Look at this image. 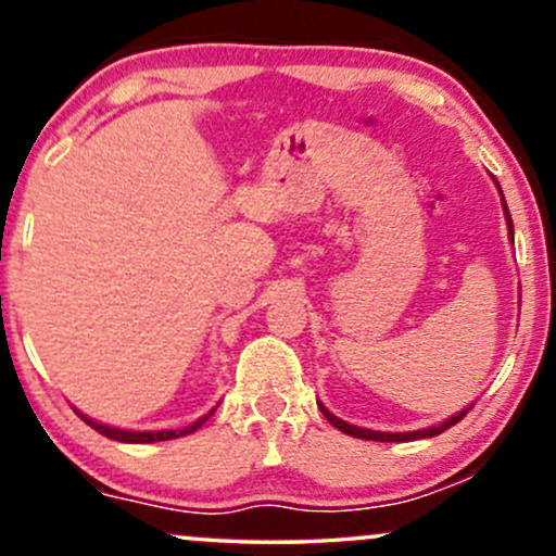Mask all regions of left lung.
<instances>
[{
    "label": "left lung",
    "instance_id": "left-lung-1",
    "mask_svg": "<svg viewBox=\"0 0 556 556\" xmlns=\"http://www.w3.org/2000/svg\"><path fill=\"white\" fill-rule=\"evenodd\" d=\"M494 182H496V180H494ZM496 188H500V185H496ZM500 193H502V190H500ZM502 206H504V219H507V227H509V238H513V216H509V208H507V203H504V195H502ZM318 410L324 413V418H327L329 424L334 426V429H340L342 433H350V437H355V439H371V442H413V439H429V437H437V433L446 431V429H450V426H455L457 420H463V418H465V413H468L470 407H465V410L457 413V416L446 418L444 424L431 426V429L407 431V433H387V431L361 429V426H350L348 420H340L337 416H331V413L327 410V407L321 405V402H318Z\"/></svg>",
    "mask_w": 556,
    "mask_h": 556
}]
</instances>
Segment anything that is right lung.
Wrapping results in <instances>:
<instances>
[{
	"label": "right lung",
	"mask_w": 556,
	"mask_h": 556,
	"mask_svg": "<svg viewBox=\"0 0 556 556\" xmlns=\"http://www.w3.org/2000/svg\"><path fill=\"white\" fill-rule=\"evenodd\" d=\"M78 413V410H75ZM214 413V410H212ZM212 413H206V416H201L195 420V424L185 426V429H177V431H125V429H112V426H104V424H96L93 418H86L83 413H78V416L86 420L91 429H96L101 433V437L106 439H114V442H127V444H149V442H167V439H180V437H188V433H193L195 429H201L203 424H206L208 416Z\"/></svg>",
	"instance_id": "right-lung-1"
}]
</instances>
